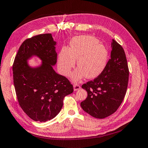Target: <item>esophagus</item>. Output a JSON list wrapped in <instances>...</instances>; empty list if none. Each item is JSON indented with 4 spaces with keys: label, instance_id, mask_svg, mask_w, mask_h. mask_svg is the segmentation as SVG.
I'll use <instances>...</instances> for the list:
<instances>
[{
    "label": "esophagus",
    "instance_id": "1",
    "mask_svg": "<svg viewBox=\"0 0 148 148\" xmlns=\"http://www.w3.org/2000/svg\"><path fill=\"white\" fill-rule=\"evenodd\" d=\"M73 89H74V91H77V90L80 89V86L77 83H75L73 84Z\"/></svg>",
    "mask_w": 148,
    "mask_h": 148
}]
</instances>
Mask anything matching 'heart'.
Returning <instances> with one entry per match:
<instances>
[{
	"label": "heart",
	"mask_w": 148,
	"mask_h": 148,
	"mask_svg": "<svg viewBox=\"0 0 148 148\" xmlns=\"http://www.w3.org/2000/svg\"><path fill=\"white\" fill-rule=\"evenodd\" d=\"M108 52L103 44L91 36H80L72 39L68 49L66 48L58 56V68L61 73L68 75L77 60L78 68L71 75L78 80L84 77L93 78L100 75L107 65Z\"/></svg>",
	"instance_id": "heart-1"
}]
</instances>
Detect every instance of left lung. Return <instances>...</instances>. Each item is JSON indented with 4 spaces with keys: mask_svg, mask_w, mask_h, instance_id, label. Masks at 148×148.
<instances>
[{
    "mask_svg": "<svg viewBox=\"0 0 148 148\" xmlns=\"http://www.w3.org/2000/svg\"><path fill=\"white\" fill-rule=\"evenodd\" d=\"M104 70L98 77L82 86L87 97L80 103L89 115L103 119L112 115L121 104L127 89L129 70L124 49L114 40Z\"/></svg>",
    "mask_w": 148,
    "mask_h": 148,
    "instance_id": "8db88e82",
    "label": "left lung"
}]
</instances>
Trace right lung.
Masks as SVG:
<instances>
[{"label": "right lung", "instance_id": "obj_1", "mask_svg": "<svg viewBox=\"0 0 148 148\" xmlns=\"http://www.w3.org/2000/svg\"><path fill=\"white\" fill-rule=\"evenodd\" d=\"M56 42L51 34H39L27 39L20 47L13 65V82L21 108L35 121L45 122L61 111L63 99L73 92L67 78L53 69L57 62ZM32 56L42 61L31 67L27 60Z\"/></svg>", "mask_w": 148, "mask_h": 148}]
</instances>
